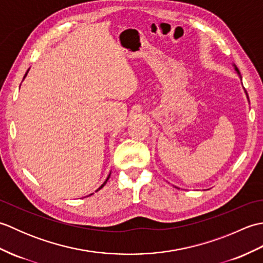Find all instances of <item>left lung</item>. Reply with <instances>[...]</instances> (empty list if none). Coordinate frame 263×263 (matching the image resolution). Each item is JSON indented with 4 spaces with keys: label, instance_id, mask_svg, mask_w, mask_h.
<instances>
[{
    "label": "left lung",
    "instance_id": "left-lung-1",
    "mask_svg": "<svg viewBox=\"0 0 263 263\" xmlns=\"http://www.w3.org/2000/svg\"><path fill=\"white\" fill-rule=\"evenodd\" d=\"M235 70H236V71H237V73H238V74H239V71H238V69H237V68H236V66H235Z\"/></svg>",
    "mask_w": 263,
    "mask_h": 263
}]
</instances>
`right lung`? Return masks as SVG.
<instances>
[{
    "mask_svg": "<svg viewBox=\"0 0 263 263\" xmlns=\"http://www.w3.org/2000/svg\"><path fill=\"white\" fill-rule=\"evenodd\" d=\"M26 76H27V73H26ZM26 76H25V77H26ZM108 178H109V175H108V177H107V178H106V181H105V182H104V183L102 184V185H100V187H99L98 190H100V189H102V187H103V186L105 185V184H106V183H107V181H108ZM98 190H97V191H98Z\"/></svg>",
    "mask_w": 263,
    "mask_h": 263,
    "instance_id": "1",
    "label": "right lung"
}]
</instances>
